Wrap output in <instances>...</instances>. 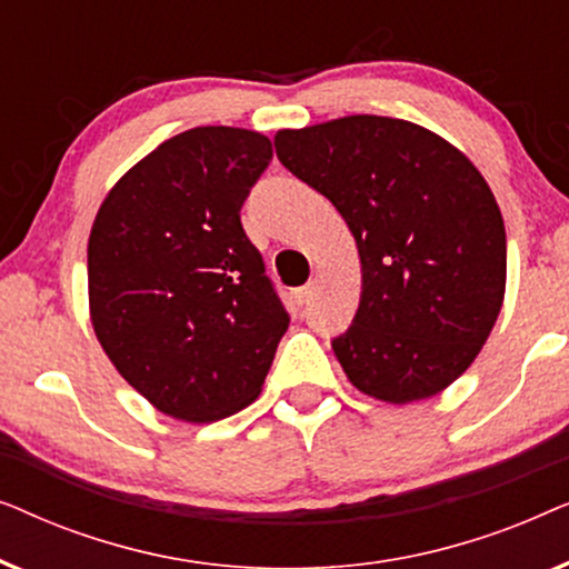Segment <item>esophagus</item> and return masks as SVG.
Masks as SVG:
<instances>
[{
  "instance_id": "34e87169",
  "label": "esophagus",
  "mask_w": 569,
  "mask_h": 569,
  "mask_svg": "<svg viewBox=\"0 0 569 569\" xmlns=\"http://www.w3.org/2000/svg\"><path fill=\"white\" fill-rule=\"evenodd\" d=\"M310 300H313V284H306L300 287V290H295V302H298V306H308Z\"/></svg>"
}]
</instances>
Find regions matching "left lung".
Segmentation results:
<instances>
[{"label": "left lung", "mask_w": 569, "mask_h": 569, "mask_svg": "<svg viewBox=\"0 0 569 569\" xmlns=\"http://www.w3.org/2000/svg\"><path fill=\"white\" fill-rule=\"evenodd\" d=\"M274 147L355 236L360 308L331 341L349 383L409 403L461 378L500 316L508 274L485 176L435 131L388 116L282 129Z\"/></svg>", "instance_id": "left-lung-1"}]
</instances>
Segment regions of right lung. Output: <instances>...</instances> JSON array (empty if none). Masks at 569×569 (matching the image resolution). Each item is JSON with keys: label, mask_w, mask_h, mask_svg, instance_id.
<instances>
[{"label": "right lung", "mask_w": 569, "mask_h": 569, "mask_svg": "<svg viewBox=\"0 0 569 569\" xmlns=\"http://www.w3.org/2000/svg\"><path fill=\"white\" fill-rule=\"evenodd\" d=\"M271 160L236 127L176 134L119 178L88 240L90 321L162 415L217 422L259 399L290 316L240 224Z\"/></svg>", "instance_id": "add662e5"}]
</instances>
